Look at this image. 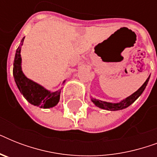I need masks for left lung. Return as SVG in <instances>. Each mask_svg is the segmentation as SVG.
Wrapping results in <instances>:
<instances>
[{"mask_svg":"<svg viewBox=\"0 0 157 157\" xmlns=\"http://www.w3.org/2000/svg\"><path fill=\"white\" fill-rule=\"evenodd\" d=\"M150 76L151 75H149L148 78L147 79L146 81L143 84V86L138 90L135 91L134 94H132L131 95H129V97L124 98L123 100L120 101L119 103H110V102L102 101L94 98H91V101L93 102V103L95 105L96 107H99V108L103 110H107V111H119V110L124 109V108H126L129 106H130L143 94V92H144L145 88H146L147 85L148 83Z\"/></svg>","mask_w":157,"mask_h":157,"instance_id":"left-lung-1","label":"left lung"}]
</instances>
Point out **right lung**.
I'll list each match as a JSON object with an SVG mask.
<instances>
[{
	"label": "right lung",
	"instance_id": "1",
	"mask_svg": "<svg viewBox=\"0 0 157 157\" xmlns=\"http://www.w3.org/2000/svg\"><path fill=\"white\" fill-rule=\"evenodd\" d=\"M23 37L21 40L15 53L13 60V75L14 81L20 93L26 98V100L31 104L43 108H50L56 106L60 99L61 89L59 90L51 92L49 90L40 86L33 80L28 78L22 70V58H21V47L23 44ZM63 81V84L65 83Z\"/></svg>",
	"mask_w": 157,
	"mask_h": 157
}]
</instances>
